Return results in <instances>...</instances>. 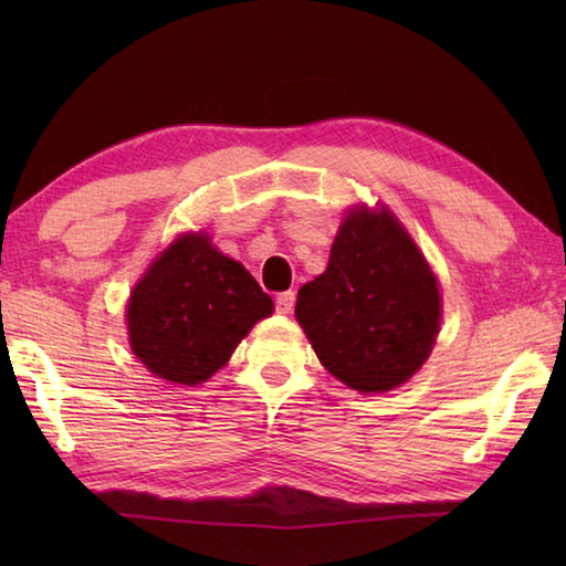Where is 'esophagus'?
<instances>
[{
    "label": "esophagus",
    "mask_w": 566,
    "mask_h": 566,
    "mask_svg": "<svg viewBox=\"0 0 566 566\" xmlns=\"http://www.w3.org/2000/svg\"><path fill=\"white\" fill-rule=\"evenodd\" d=\"M294 302H296L294 292H282V294H276V298H274V308L280 311V314H292Z\"/></svg>",
    "instance_id": "obj_1"
}]
</instances>
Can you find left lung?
I'll return each mask as SVG.
<instances>
[{
	"instance_id": "8db88e82",
	"label": "left lung",
	"mask_w": 566,
	"mask_h": 566,
	"mask_svg": "<svg viewBox=\"0 0 566 566\" xmlns=\"http://www.w3.org/2000/svg\"><path fill=\"white\" fill-rule=\"evenodd\" d=\"M296 321L333 377L365 394L389 391L436 345V274L387 209H359L335 235L326 272L298 290Z\"/></svg>"
}]
</instances>
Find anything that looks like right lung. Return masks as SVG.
<instances>
[{
	"mask_svg": "<svg viewBox=\"0 0 566 566\" xmlns=\"http://www.w3.org/2000/svg\"><path fill=\"white\" fill-rule=\"evenodd\" d=\"M272 298L203 233L177 238L128 302L130 350L160 379L207 381L264 316Z\"/></svg>",
	"mask_w": 566,
	"mask_h": 566,
	"instance_id": "right-lung-1",
	"label": "right lung"
}]
</instances>
